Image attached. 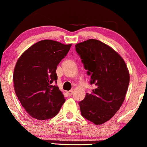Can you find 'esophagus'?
Returning <instances> with one entry per match:
<instances>
[{
    "label": "esophagus",
    "instance_id": "34e87169",
    "mask_svg": "<svg viewBox=\"0 0 147 147\" xmlns=\"http://www.w3.org/2000/svg\"><path fill=\"white\" fill-rule=\"evenodd\" d=\"M73 93H74L73 90H69V91L66 92V93H67V95H68V96H71L72 94H73Z\"/></svg>",
    "mask_w": 147,
    "mask_h": 147
}]
</instances>
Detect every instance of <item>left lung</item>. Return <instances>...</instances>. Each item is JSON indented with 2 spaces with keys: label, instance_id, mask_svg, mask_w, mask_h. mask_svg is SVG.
Instances as JSON below:
<instances>
[{
  "label": "left lung",
  "instance_id": "1",
  "mask_svg": "<svg viewBox=\"0 0 147 147\" xmlns=\"http://www.w3.org/2000/svg\"><path fill=\"white\" fill-rule=\"evenodd\" d=\"M90 84L91 93L79 102L81 115L95 125H102L118 111L125 100L129 74L123 59L105 44L88 40L75 45Z\"/></svg>",
  "mask_w": 147,
  "mask_h": 147
}]
</instances>
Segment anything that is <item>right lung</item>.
Returning <instances> with one entry per match:
<instances>
[{"label":"right lung","mask_w":147,"mask_h":147,"mask_svg":"<svg viewBox=\"0 0 147 147\" xmlns=\"http://www.w3.org/2000/svg\"><path fill=\"white\" fill-rule=\"evenodd\" d=\"M71 45L45 40L37 42L21 55L13 74L15 91L27 113L40 120L59 112L64 97L55 84L57 66Z\"/></svg>","instance_id":"add662e5"}]
</instances>
